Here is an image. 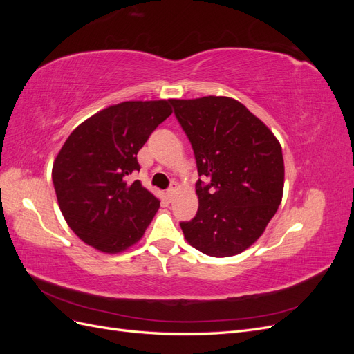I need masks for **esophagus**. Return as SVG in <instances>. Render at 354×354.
Listing matches in <instances>:
<instances>
[{
    "mask_svg": "<svg viewBox=\"0 0 354 354\" xmlns=\"http://www.w3.org/2000/svg\"><path fill=\"white\" fill-rule=\"evenodd\" d=\"M174 194H176V189H174V187L168 189V190H167V199H168V201H173V196H174Z\"/></svg>",
    "mask_w": 354,
    "mask_h": 354,
    "instance_id": "34e87169",
    "label": "esophagus"
}]
</instances>
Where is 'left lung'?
<instances>
[{
	"instance_id": "obj_1",
	"label": "left lung",
	"mask_w": 354,
	"mask_h": 354,
	"mask_svg": "<svg viewBox=\"0 0 354 354\" xmlns=\"http://www.w3.org/2000/svg\"><path fill=\"white\" fill-rule=\"evenodd\" d=\"M194 147L199 207L180 223L185 239L211 257H232L259 239L279 208L285 165L276 136L245 106L224 95L171 99Z\"/></svg>"
}]
</instances>
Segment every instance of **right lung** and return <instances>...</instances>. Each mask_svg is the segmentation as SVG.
Here are the masks:
<instances>
[{
	"mask_svg": "<svg viewBox=\"0 0 354 354\" xmlns=\"http://www.w3.org/2000/svg\"><path fill=\"white\" fill-rule=\"evenodd\" d=\"M169 100L112 104L81 122L53 164L59 208L68 226L94 250L127 251L143 238L159 199L138 180L137 153L155 128L173 113Z\"/></svg>",
	"mask_w": 354,
	"mask_h": 354,
	"instance_id": "obj_1",
	"label": "right lung"
}]
</instances>
